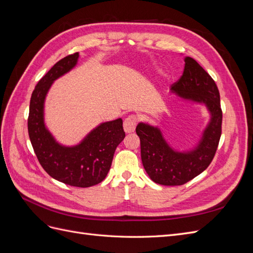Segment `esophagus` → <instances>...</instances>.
<instances>
[{
  "instance_id": "esophagus-1",
  "label": "esophagus",
  "mask_w": 253,
  "mask_h": 253,
  "mask_svg": "<svg viewBox=\"0 0 253 253\" xmlns=\"http://www.w3.org/2000/svg\"><path fill=\"white\" fill-rule=\"evenodd\" d=\"M137 122H138V119H137L135 115H129V116H127L124 121V128L126 133H133L136 128Z\"/></svg>"
}]
</instances>
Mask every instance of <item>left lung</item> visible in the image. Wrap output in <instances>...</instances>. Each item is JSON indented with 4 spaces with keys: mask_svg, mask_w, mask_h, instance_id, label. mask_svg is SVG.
I'll return each instance as SVG.
<instances>
[{
    "mask_svg": "<svg viewBox=\"0 0 253 253\" xmlns=\"http://www.w3.org/2000/svg\"><path fill=\"white\" fill-rule=\"evenodd\" d=\"M185 63L182 76L171 90L187 100L206 104L211 114L197 147L186 153L174 151L158 127L142 122L136 127L144 170L153 181L164 186L183 185L204 172L215 155L221 135L223 112L215 81L193 58L186 57Z\"/></svg>",
    "mask_w": 253,
    "mask_h": 253,
    "instance_id": "left-lung-1",
    "label": "left lung"
}]
</instances>
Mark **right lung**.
<instances>
[{"label": "right lung", "instance_id": "1", "mask_svg": "<svg viewBox=\"0 0 253 253\" xmlns=\"http://www.w3.org/2000/svg\"><path fill=\"white\" fill-rule=\"evenodd\" d=\"M75 52L53 65L36 85L29 104L28 135L38 160L49 176L73 187L87 188L108 175L117 145L126 133L122 119L103 122L75 147L58 143L44 124V100L52 82L77 64Z\"/></svg>", "mask_w": 253, "mask_h": 253}]
</instances>
